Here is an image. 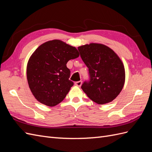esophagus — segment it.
<instances>
[{
  "label": "esophagus",
  "instance_id": "obj_1",
  "mask_svg": "<svg viewBox=\"0 0 152 152\" xmlns=\"http://www.w3.org/2000/svg\"><path fill=\"white\" fill-rule=\"evenodd\" d=\"M75 84L78 86V87H80L81 85H82V81L80 80V81H77V82H75Z\"/></svg>",
  "mask_w": 152,
  "mask_h": 152
}]
</instances>
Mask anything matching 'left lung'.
Returning a JSON list of instances; mask_svg holds the SVG:
<instances>
[{
	"label": "left lung",
	"mask_w": 152,
	"mask_h": 152,
	"mask_svg": "<svg viewBox=\"0 0 152 152\" xmlns=\"http://www.w3.org/2000/svg\"><path fill=\"white\" fill-rule=\"evenodd\" d=\"M78 50L89 68V80L82 84V89L99 104L112 102L125 82V68L121 59L112 49L102 44H86Z\"/></svg>",
	"instance_id": "obj_1"
}]
</instances>
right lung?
Wrapping results in <instances>:
<instances>
[{"mask_svg": "<svg viewBox=\"0 0 152 152\" xmlns=\"http://www.w3.org/2000/svg\"><path fill=\"white\" fill-rule=\"evenodd\" d=\"M79 56L75 47L59 40L48 41L35 50L27 64L26 76L38 102L54 107L65 99L73 85L66 63Z\"/></svg>", "mask_w": 152, "mask_h": 152, "instance_id": "obj_1", "label": "right lung"}]
</instances>
